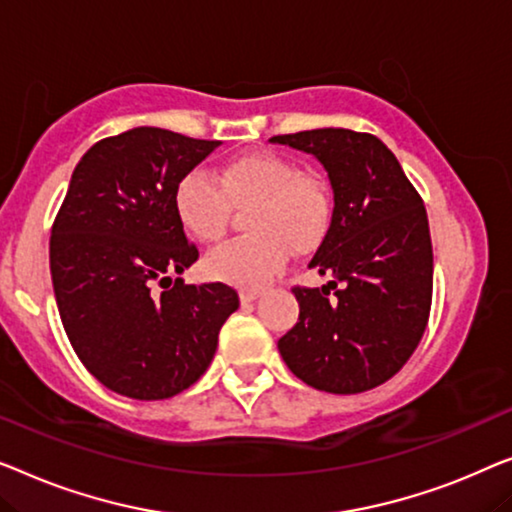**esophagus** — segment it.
Here are the masks:
<instances>
[{"label":"esophagus","instance_id":"34e87169","mask_svg":"<svg viewBox=\"0 0 512 512\" xmlns=\"http://www.w3.org/2000/svg\"><path fill=\"white\" fill-rule=\"evenodd\" d=\"M259 294H262V292H259V287H243V290L239 292V297H241L243 304H248V301H255Z\"/></svg>","mask_w":512,"mask_h":512}]
</instances>
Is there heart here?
<instances>
[{
    "label": "heart",
    "instance_id": "heart-1",
    "mask_svg": "<svg viewBox=\"0 0 512 512\" xmlns=\"http://www.w3.org/2000/svg\"><path fill=\"white\" fill-rule=\"evenodd\" d=\"M250 236L222 243L204 259L208 276L236 285H259L283 264L287 248L306 253L318 246L331 220L329 185L304 174L290 157L250 153L229 160L215 178L194 167L178 178L174 211L183 229L201 243L227 232L232 208H246Z\"/></svg>",
    "mask_w": 512,
    "mask_h": 512
}]
</instances>
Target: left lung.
Instances as JSON below:
<instances>
[{"label":"left lung","mask_w":512,"mask_h":512,"mask_svg":"<svg viewBox=\"0 0 512 512\" xmlns=\"http://www.w3.org/2000/svg\"><path fill=\"white\" fill-rule=\"evenodd\" d=\"M271 141L318 157L334 190L308 266L336 280L292 287L299 322L278 341L280 355L315 390H373L399 373L427 329L434 253L422 197L373 134L327 127Z\"/></svg>","instance_id":"8db88e82"}]
</instances>
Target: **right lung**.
I'll return each mask as SVG.
<instances>
[{"label": "right lung", "mask_w": 512, "mask_h": 512, "mask_svg": "<svg viewBox=\"0 0 512 512\" xmlns=\"http://www.w3.org/2000/svg\"><path fill=\"white\" fill-rule=\"evenodd\" d=\"M220 141L134 127L97 141L76 164L50 229V276L69 343L122 397L169 399L197 383L239 294L225 283L152 292L197 262L174 187Z\"/></svg>", "instance_id": "obj_1"}]
</instances>
